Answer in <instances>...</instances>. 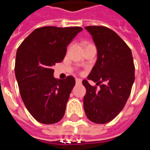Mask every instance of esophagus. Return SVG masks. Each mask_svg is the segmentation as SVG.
I'll use <instances>...</instances> for the list:
<instances>
[{"instance_id":"34e87169","label":"esophagus","mask_w":150,"mask_h":150,"mask_svg":"<svg viewBox=\"0 0 150 150\" xmlns=\"http://www.w3.org/2000/svg\"><path fill=\"white\" fill-rule=\"evenodd\" d=\"M75 82H76V83H77V84H79V83H82V80L81 79H75Z\"/></svg>"}]
</instances>
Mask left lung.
<instances>
[{"label":"left lung","instance_id":"1","mask_svg":"<svg viewBox=\"0 0 150 150\" xmlns=\"http://www.w3.org/2000/svg\"><path fill=\"white\" fill-rule=\"evenodd\" d=\"M97 48V60L88 76L100 88H86L83 108L88 119L96 124L111 121L122 110L135 79L132 51L116 32L105 26H86Z\"/></svg>","mask_w":150,"mask_h":150}]
</instances>
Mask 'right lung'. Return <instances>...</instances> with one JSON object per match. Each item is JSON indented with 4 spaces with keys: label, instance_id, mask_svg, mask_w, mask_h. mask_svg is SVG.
<instances>
[{
    "label": "right lung",
    "instance_id": "right-lung-1",
    "mask_svg": "<svg viewBox=\"0 0 150 150\" xmlns=\"http://www.w3.org/2000/svg\"><path fill=\"white\" fill-rule=\"evenodd\" d=\"M82 30L79 26L38 28L17 50L14 70L21 97L42 124H54L64 116L75 79L71 75L57 79L52 67L63 60L69 43Z\"/></svg>",
    "mask_w": 150,
    "mask_h": 150
}]
</instances>
